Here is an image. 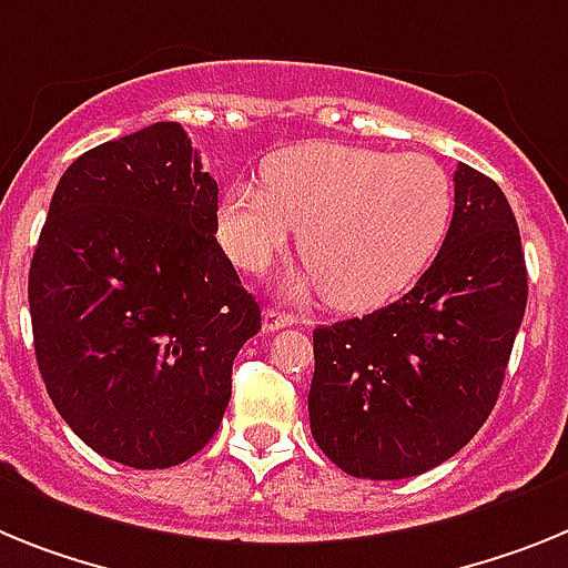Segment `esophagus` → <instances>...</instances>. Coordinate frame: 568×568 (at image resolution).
Returning <instances> with one entry per match:
<instances>
[{"label":"esophagus","mask_w":568,"mask_h":568,"mask_svg":"<svg viewBox=\"0 0 568 568\" xmlns=\"http://www.w3.org/2000/svg\"><path fill=\"white\" fill-rule=\"evenodd\" d=\"M294 323H297V317H294V314L280 312V308H265L263 312V332L265 334L280 332V328H285V325H294Z\"/></svg>","instance_id":"34e87169"}]
</instances>
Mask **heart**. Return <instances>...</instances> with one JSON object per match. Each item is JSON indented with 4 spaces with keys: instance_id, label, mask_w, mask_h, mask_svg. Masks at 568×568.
Wrapping results in <instances>:
<instances>
[{
    "instance_id": "heart-1",
    "label": "heart",
    "mask_w": 568,
    "mask_h": 568,
    "mask_svg": "<svg viewBox=\"0 0 568 568\" xmlns=\"http://www.w3.org/2000/svg\"><path fill=\"white\" fill-rule=\"evenodd\" d=\"M265 185H231L220 240L236 265L260 271L300 229L305 260L294 294L323 288L343 312H366L420 277L455 216V185L426 154L343 142H303L271 154Z\"/></svg>"
}]
</instances>
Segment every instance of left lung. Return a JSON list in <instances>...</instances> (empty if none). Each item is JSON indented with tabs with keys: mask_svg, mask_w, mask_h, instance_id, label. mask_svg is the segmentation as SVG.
I'll list each match as a JSON object with an SVG mask.
<instances>
[{
	"mask_svg": "<svg viewBox=\"0 0 568 568\" xmlns=\"http://www.w3.org/2000/svg\"><path fill=\"white\" fill-rule=\"evenodd\" d=\"M526 260L495 180L455 171V216L397 303L314 328L312 434L345 475L403 480L466 446L500 394L526 312Z\"/></svg>",
	"mask_w": 568,
	"mask_h": 568,
	"instance_id": "left-lung-1",
	"label": "left lung"
}]
</instances>
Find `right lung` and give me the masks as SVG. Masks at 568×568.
I'll list each match as a JSON object with an SVG mask.
<instances>
[{
    "label": "right lung",
    "instance_id": "1",
    "mask_svg": "<svg viewBox=\"0 0 568 568\" xmlns=\"http://www.w3.org/2000/svg\"><path fill=\"white\" fill-rule=\"evenodd\" d=\"M214 234L216 180L180 122L102 142L59 180L28 274L33 348L97 455L176 466L223 423L263 320Z\"/></svg>",
    "mask_w": 568,
    "mask_h": 568
}]
</instances>
